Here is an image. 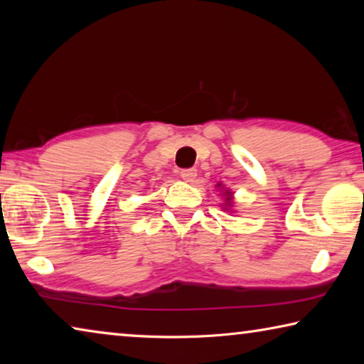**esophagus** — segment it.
I'll return each mask as SVG.
<instances>
[{"instance_id": "1", "label": "esophagus", "mask_w": 364, "mask_h": 364, "mask_svg": "<svg viewBox=\"0 0 364 364\" xmlns=\"http://www.w3.org/2000/svg\"><path fill=\"white\" fill-rule=\"evenodd\" d=\"M180 176L183 178L184 181L193 183L196 180V176H197V170L196 168H184V170L180 171Z\"/></svg>"}]
</instances>
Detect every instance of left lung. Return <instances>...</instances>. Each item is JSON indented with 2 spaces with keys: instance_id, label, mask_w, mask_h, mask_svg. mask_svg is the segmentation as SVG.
I'll use <instances>...</instances> for the list:
<instances>
[{
  "instance_id": "left-lung-1",
  "label": "left lung",
  "mask_w": 364,
  "mask_h": 364,
  "mask_svg": "<svg viewBox=\"0 0 364 364\" xmlns=\"http://www.w3.org/2000/svg\"><path fill=\"white\" fill-rule=\"evenodd\" d=\"M217 186H221V184L218 183ZM223 196L226 197V205H225V210H230V207H231V204H232V193H230V191L225 189V194H223Z\"/></svg>"
}]
</instances>
